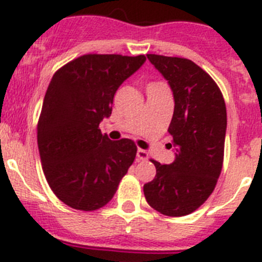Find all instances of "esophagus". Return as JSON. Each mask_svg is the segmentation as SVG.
Wrapping results in <instances>:
<instances>
[{
    "label": "esophagus",
    "instance_id": "34e87169",
    "mask_svg": "<svg viewBox=\"0 0 262 262\" xmlns=\"http://www.w3.org/2000/svg\"><path fill=\"white\" fill-rule=\"evenodd\" d=\"M148 158V152L146 151V150H143V148H138L137 150V159L140 160H146Z\"/></svg>",
    "mask_w": 262,
    "mask_h": 262
}]
</instances>
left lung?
Returning <instances> with one entry per match:
<instances>
[{
    "label": "left lung",
    "instance_id": "8db88e82",
    "mask_svg": "<svg viewBox=\"0 0 262 262\" xmlns=\"http://www.w3.org/2000/svg\"><path fill=\"white\" fill-rule=\"evenodd\" d=\"M168 81L175 110L168 133L176 146L171 164H160L154 180L143 185L146 201L168 216L197 210L213 193L223 164L227 114L218 84L193 61L146 55Z\"/></svg>",
    "mask_w": 262,
    "mask_h": 262
}]
</instances>
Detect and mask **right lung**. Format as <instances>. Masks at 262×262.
<instances>
[{
  "label": "right lung",
  "instance_id": "right-lung-1",
  "mask_svg": "<svg viewBox=\"0 0 262 262\" xmlns=\"http://www.w3.org/2000/svg\"><path fill=\"white\" fill-rule=\"evenodd\" d=\"M145 61L143 55H84L52 77L37 146L49 187L68 206L94 211L107 205L134 162L136 143L111 141L99 124L112 114L117 89Z\"/></svg>",
  "mask_w": 262,
  "mask_h": 262
}]
</instances>
